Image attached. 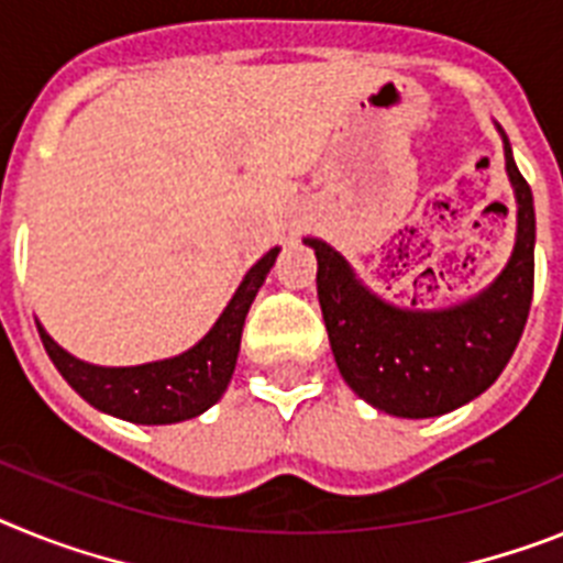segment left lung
I'll use <instances>...</instances> for the list:
<instances>
[{
    "mask_svg": "<svg viewBox=\"0 0 563 563\" xmlns=\"http://www.w3.org/2000/svg\"><path fill=\"white\" fill-rule=\"evenodd\" d=\"M505 169L516 195V243L505 268L482 291L442 309L397 306L360 280L345 257L320 238L317 297L336 368L356 397L390 417L430 419L485 394L510 363L532 302L536 209L510 141Z\"/></svg>",
    "mask_w": 563,
    "mask_h": 563,
    "instance_id": "left-lung-1",
    "label": "left lung"
}]
</instances>
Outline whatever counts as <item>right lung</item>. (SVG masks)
I'll return each mask as SVG.
<instances>
[{
	"instance_id": "add662e5",
	"label": "right lung",
	"mask_w": 563,
	"mask_h": 563,
	"mask_svg": "<svg viewBox=\"0 0 563 563\" xmlns=\"http://www.w3.org/2000/svg\"><path fill=\"white\" fill-rule=\"evenodd\" d=\"M277 254L280 246L268 249L249 268L227 309L192 349L166 360L141 365H92L62 349L36 320L38 334L58 374L92 408L135 424L187 422L212 408L229 388L241 351L243 322L263 280L275 266Z\"/></svg>"
}]
</instances>
